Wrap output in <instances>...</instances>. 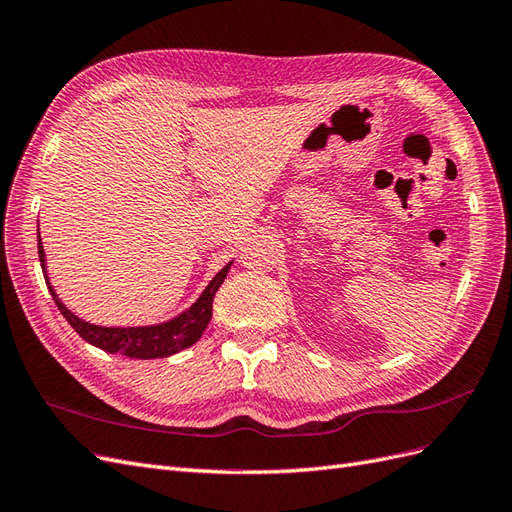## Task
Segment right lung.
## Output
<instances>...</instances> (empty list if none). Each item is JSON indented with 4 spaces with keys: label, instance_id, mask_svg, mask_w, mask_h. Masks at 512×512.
Masks as SVG:
<instances>
[{
    "label": "right lung",
    "instance_id": "add662e5",
    "mask_svg": "<svg viewBox=\"0 0 512 512\" xmlns=\"http://www.w3.org/2000/svg\"><path fill=\"white\" fill-rule=\"evenodd\" d=\"M38 256H40V265L42 273L46 275L44 267V250H42V241H40V232H38ZM232 265V262H230ZM226 265L218 275L213 277L205 292L200 294L198 301L183 312L181 316L168 320L164 324H156V327H130V329H115V327H98V324H89L81 318H76L70 309L59 301L55 294L49 277H44L46 286L51 290V297L57 305V309L64 318L70 322V327L79 333L85 342L91 346H96L104 352H119L123 356H130V359H162V356H170L179 350L190 348L196 344L200 335L207 329V324L213 314V297L222 282L226 280V273L230 269Z\"/></svg>",
    "mask_w": 512,
    "mask_h": 512
}]
</instances>
